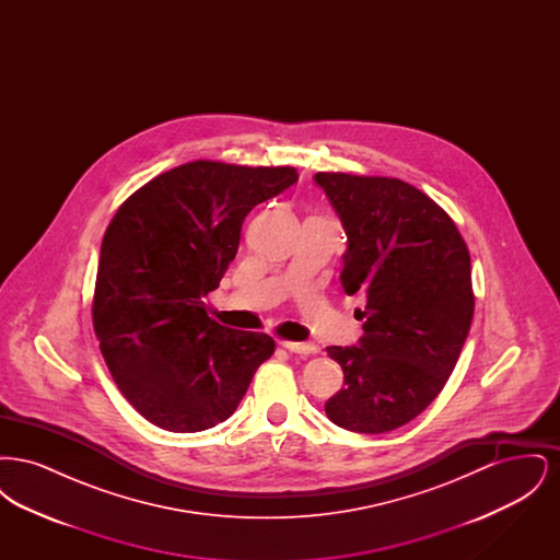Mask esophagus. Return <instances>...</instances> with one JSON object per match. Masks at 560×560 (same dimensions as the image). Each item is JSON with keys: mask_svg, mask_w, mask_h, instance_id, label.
Instances as JSON below:
<instances>
[{"mask_svg": "<svg viewBox=\"0 0 560 560\" xmlns=\"http://www.w3.org/2000/svg\"><path fill=\"white\" fill-rule=\"evenodd\" d=\"M279 345L285 348V350H290V352H295V354H315V352H319V347L304 345V342H288V340H283Z\"/></svg>", "mask_w": 560, "mask_h": 560, "instance_id": "obj_1", "label": "esophagus"}]
</instances>
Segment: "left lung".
<instances>
[{
	"instance_id": "8db88e82",
	"label": "left lung",
	"mask_w": 560,
	"mask_h": 560,
	"mask_svg": "<svg viewBox=\"0 0 560 560\" xmlns=\"http://www.w3.org/2000/svg\"><path fill=\"white\" fill-rule=\"evenodd\" d=\"M315 185L347 233L342 290L365 298V336L327 348L345 388L325 413L382 434L420 416L452 375L475 315L470 254L452 218L402 180L319 172Z\"/></svg>"
}]
</instances>
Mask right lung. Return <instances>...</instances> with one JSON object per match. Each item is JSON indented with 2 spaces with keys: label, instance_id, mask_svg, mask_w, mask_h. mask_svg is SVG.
Returning a JSON list of instances; mask_svg holds the SVG:
<instances>
[{
  "label": "right lung",
  "instance_id": "obj_1",
  "mask_svg": "<svg viewBox=\"0 0 560 560\" xmlns=\"http://www.w3.org/2000/svg\"><path fill=\"white\" fill-rule=\"evenodd\" d=\"M298 183L293 167L178 165L117 210L101 245L94 331L124 397L155 427L224 422L275 352L267 334L208 317L254 206Z\"/></svg>",
  "mask_w": 560,
  "mask_h": 560
}]
</instances>
